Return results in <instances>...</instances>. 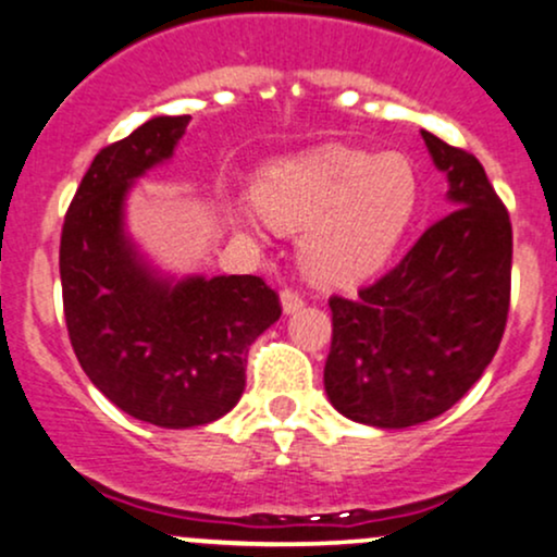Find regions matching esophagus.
<instances>
[{
    "label": "esophagus",
    "instance_id": "esophagus-1",
    "mask_svg": "<svg viewBox=\"0 0 557 557\" xmlns=\"http://www.w3.org/2000/svg\"><path fill=\"white\" fill-rule=\"evenodd\" d=\"M280 300H283L285 314H293V311H298L300 306H304V296H300L298 290H293V287H285V290L280 293Z\"/></svg>",
    "mask_w": 557,
    "mask_h": 557
}]
</instances>
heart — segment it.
Here are the masks:
<instances>
[{
    "mask_svg": "<svg viewBox=\"0 0 557 557\" xmlns=\"http://www.w3.org/2000/svg\"><path fill=\"white\" fill-rule=\"evenodd\" d=\"M257 209L272 225L304 230L300 261L322 285L345 287L372 277L398 251L419 209L411 159L322 146L283 159L253 185ZM257 225L251 214L240 216Z\"/></svg>",
    "mask_w": 557,
    "mask_h": 557,
    "instance_id": "1",
    "label": "heart"
}]
</instances>
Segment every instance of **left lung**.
<instances>
[{"instance_id": "1", "label": "left lung", "mask_w": 557, "mask_h": 557, "mask_svg": "<svg viewBox=\"0 0 557 557\" xmlns=\"http://www.w3.org/2000/svg\"><path fill=\"white\" fill-rule=\"evenodd\" d=\"M453 212L356 298L332 296L324 389L343 417L380 430L430 421L469 393L503 341L513 230L474 154L421 131Z\"/></svg>"}]
</instances>
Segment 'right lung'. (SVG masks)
<instances>
[{
  "label": "right lung",
  "mask_w": 557,
  "mask_h": 557,
  "mask_svg": "<svg viewBox=\"0 0 557 557\" xmlns=\"http://www.w3.org/2000/svg\"><path fill=\"white\" fill-rule=\"evenodd\" d=\"M188 114L154 117L104 146L75 190L60 240L62 306L83 372L120 411L164 430L225 417L246 387L251 345L283 314L253 274L172 283L125 235L136 177L172 157Z\"/></svg>",
  "instance_id": "obj_1"
}]
</instances>
